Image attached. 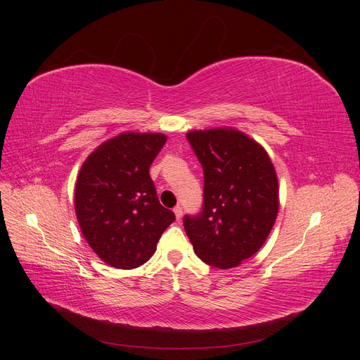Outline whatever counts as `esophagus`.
I'll return each instance as SVG.
<instances>
[{
    "label": "esophagus",
    "mask_w": 360,
    "mask_h": 360,
    "mask_svg": "<svg viewBox=\"0 0 360 360\" xmlns=\"http://www.w3.org/2000/svg\"><path fill=\"white\" fill-rule=\"evenodd\" d=\"M174 213H176L177 221H180V219H181V216H183V210H181V207H180V205L174 207Z\"/></svg>",
    "instance_id": "34e87169"
}]
</instances>
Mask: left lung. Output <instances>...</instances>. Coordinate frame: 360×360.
Listing matches in <instances>:
<instances>
[{
  "instance_id": "1",
  "label": "left lung",
  "mask_w": 360,
  "mask_h": 360,
  "mask_svg": "<svg viewBox=\"0 0 360 360\" xmlns=\"http://www.w3.org/2000/svg\"><path fill=\"white\" fill-rule=\"evenodd\" d=\"M204 171L202 210L184 230L205 264L231 269L264 245L278 209V177L267 151L236 129L186 134Z\"/></svg>"
}]
</instances>
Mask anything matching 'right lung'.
I'll return each mask as SVG.
<instances>
[{"label": "right lung", "instance_id": "obj_1", "mask_svg": "<svg viewBox=\"0 0 360 360\" xmlns=\"http://www.w3.org/2000/svg\"><path fill=\"white\" fill-rule=\"evenodd\" d=\"M167 136L124 132L85 159L75 188V212L86 243L117 269L143 266L176 221L158 198L150 165Z\"/></svg>", "mask_w": 360, "mask_h": 360}]
</instances>
